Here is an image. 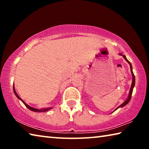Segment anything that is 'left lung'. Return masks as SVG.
<instances>
[{
  "instance_id": "8db88e82",
  "label": "left lung",
  "mask_w": 149,
  "mask_h": 149,
  "mask_svg": "<svg viewBox=\"0 0 149 149\" xmlns=\"http://www.w3.org/2000/svg\"><path fill=\"white\" fill-rule=\"evenodd\" d=\"M120 54L121 55V56H122L123 58H124V59L126 60V61H127L128 63H129V64H130V65L131 72H132V74L133 79H132V86H131V88H130V93H129V96H128V98H127V100H126L124 102L122 103V104H121V105H120L119 107H118L116 110H117L118 108H120V107H124V106H125L126 104H128V102H129L130 101L131 98H132V93H133V87H134V86H135V75H134V74H133V71H132V64H131V63H130V62L129 61V60H128L127 58H126V57L124 56V55H123L122 54Z\"/></svg>"
}]
</instances>
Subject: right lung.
<instances>
[{
    "label": "right lung",
    "instance_id": "obj_1",
    "mask_svg": "<svg viewBox=\"0 0 149 149\" xmlns=\"http://www.w3.org/2000/svg\"><path fill=\"white\" fill-rule=\"evenodd\" d=\"M13 90H14V94L16 95V96L17 97V99H19L20 100H22V102L24 103V104H25V106H26V107L28 108V109H29L30 110H31V111H33V112H47V111H48V110H50L51 109V107L50 108H41V109H37V108H33V107H30V106H29L28 104H27L26 102H25L23 100H22L21 98H20L19 96H18V95L16 93V91H15V88H14V86H13Z\"/></svg>",
    "mask_w": 149,
    "mask_h": 149
}]
</instances>
